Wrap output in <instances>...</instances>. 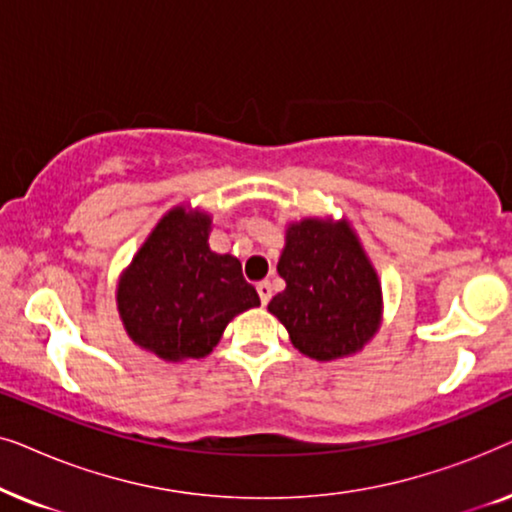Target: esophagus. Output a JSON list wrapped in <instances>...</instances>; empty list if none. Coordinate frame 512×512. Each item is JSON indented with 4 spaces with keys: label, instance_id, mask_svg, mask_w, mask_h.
Instances as JSON below:
<instances>
[{
    "label": "esophagus",
    "instance_id": "34e87169",
    "mask_svg": "<svg viewBox=\"0 0 512 512\" xmlns=\"http://www.w3.org/2000/svg\"><path fill=\"white\" fill-rule=\"evenodd\" d=\"M256 291H258V296H261V303L268 305L270 298H272V286H270V282H258Z\"/></svg>",
    "mask_w": 512,
    "mask_h": 512
}]
</instances>
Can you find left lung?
Masks as SVG:
<instances>
[{
	"label": "left lung",
	"mask_w": 512,
	"mask_h": 512,
	"mask_svg": "<svg viewBox=\"0 0 512 512\" xmlns=\"http://www.w3.org/2000/svg\"><path fill=\"white\" fill-rule=\"evenodd\" d=\"M277 272L286 289L270 300L268 310L303 354L340 359L375 335L380 282L347 223H293Z\"/></svg>",
	"instance_id": "1"
}]
</instances>
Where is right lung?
Segmentation results:
<instances>
[{
  "label": "right lung",
  "instance_id": "add662e5",
  "mask_svg": "<svg viewBox=\"0 0 512 512\" xmlns=\"http://www.w3.org/2000/svg\"><path fill=\"white\" fill-rule=\"evenodd\" d=\"M209 226L205 214L172 209L118 284L125 331L165 361L207 356L235 314L261 305L240 261L209 249Z\"/></svg>",
  "mask_w": 512,
  "mask_h": 512
}]
</instances>
